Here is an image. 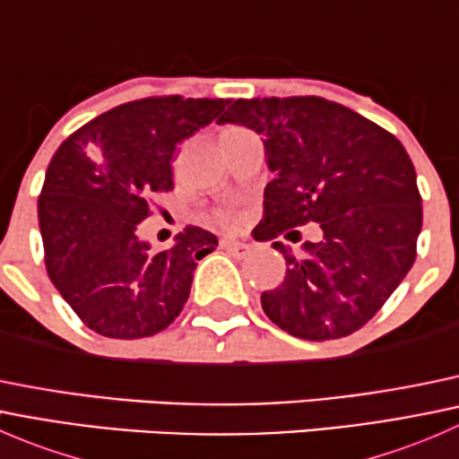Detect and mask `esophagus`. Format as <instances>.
<instances>
[{
	"mask_svg": "<svg viewBox=\"0 0 459 459\" xmlns=\"http://www.w3.org/2000/svg\"><path fill=\"white\" fill-rule=\"evenodd\" d=\"M221 248L224 251H229L230 255H235L238 259L251 255V244H244V242H238V239H221Z\"/></svg>",
	"mask_w": 459,
	"mask_h": 459,
	"instance_id": "esophagus-1",
	"label": "esophagus"
}]
</instances>
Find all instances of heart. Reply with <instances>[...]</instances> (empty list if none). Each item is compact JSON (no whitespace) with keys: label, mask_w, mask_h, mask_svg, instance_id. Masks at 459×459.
<instances>
[{"label":"heart","mask_w":459,"mask_h":459,"mask_svg":"<svg viewBox=\"0 0 459 459\" xmlns=\"http://www.w3.org/2000/svg\"><path fill=\"white\" fill-rule=\"evenodd\" d=\"M215 220L220 221L221 226H226V229H235V226H239V212L235 211V208L226 206V208H220V211L215 212Z\"/></svg>","instance_id":"b5f03b06"}]
</instances>
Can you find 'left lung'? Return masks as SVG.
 I'll return each instance as SVG.
<instances>
[{
    "mask_svg": "<svg viewBox=\"0 0 459 459\" xmlns=\"http://www.w3.org/2000/svg\"><path fill=\"white\" fill-rule=\"evenodd\" d=\"M217 122L264 137L273 179L255 239H293L308 221L324 233L299 257L273 244L286 277L262 293L264 313L311 342L362 328L418 255L422 195L406 148L371 119L316 95L235 100Z\"/></svg>",
    "mask_w": 459,
    "mask_h": 459,
    "instance_id": "obj_1",
    "label": "left lung"
}]
</instances>
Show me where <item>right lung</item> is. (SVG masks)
Wrapping results in <instances>:
<instances>
[{"label":"right lung","mask_w":459,"mask_h":459,"mask_svg":"<svg viewBox=\"0 0 459 459\" xmlns=\"http://www.w3.org/2000/svg\"><path fill=\"white\" fill-rule=\"evenodd\" d=\"M224 100L143 97L77 128L55 151L37 215L50 281L91 331L140 340L182 313L197 259L217 238L188 226L178 244L151 253L140 221L173 191L178 143L208 126Z\"/></svg>","instance_id":"add662e5"}]
</instances>
